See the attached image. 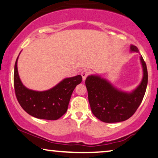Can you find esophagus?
Masks as SVG:
<instances>
[{"mask_svg": "<svg viewBox=\"0 0 158 158\" xmlns=\"http://www.w3.org/2000/svg\"><path fill=\"white\" fill-rule=\"evenodd\" d=\"M89 73H90L89 71H88V70H86V69L82 71V72H81V77H82V79H83V81H84V80L86 79V77H88V75L89 74Z\"/></svg>", "mask_w": 158, "mask_h": 158, "instance_id": "34e87169", "label": "esophagus"}]
</instances>
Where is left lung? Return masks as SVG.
Segmentation results:
<instances>
[{
  "instance_id": "8db88e82",
  "label": "left lung",
  "mask_w": 158,
  "mask_h": 158,
  "mask_svg": "<svg viewBox=\"0 0 158 158\" xmlns=\"http://www.w3.org/2000/svg\"><path fill=\"white\" fill-rule=\"evenodd\" d=\"M131 52H139L135 46L131 45ZM140 61L143 77L139 85L132 92H122L114 87L107 80L91 75L85 84L88 99L93 114L104 123H114L127 120L132 116L143 101L148 85V74L143 56Z\"/></svg>"
}]
</instances>
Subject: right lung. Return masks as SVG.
<instances>
[{
    "mask_svg": "<svg viewBox=\"0 0 158 158\" xmlns=\"http://www.w3.org/2000/svg\"><path fill=\"white\" fill-rule=\"evenodd\" d=\"M18 58L15 63L13 83L15 96L21 107L28 114L39 119L56 120L63 116L67 111L73 91L82 81L81 75L64 79L47 91L31 90L23 86L19 78Z\"/></svg>",
    "mask_w": 158,
    "mask_h": 158,
    "instance_id": "right-lung-1",
    "label": "right lung"
}]
</instances>
